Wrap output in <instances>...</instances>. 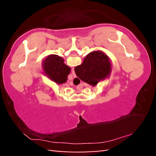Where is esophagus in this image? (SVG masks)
Returning a JSON list of instances; mask_svg holds the SVG:
<instances>
[{
	"instance_id": "1",
	"label": "esophagus",
	"mask_w": 156,
	"mask_h": 156,
	"mask_svg": "<svg viewBox=\"0 0 156 156\" xmlns=\"http://www.w3.org/2000/svg\"><path fill=\"white\" fill-rule=\"evenodd\" d=\"M72 75H73V77H76V75L75 72H74V69H73V68H72Z\"/></svg>"
}]
</instances>
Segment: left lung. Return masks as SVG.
<instances>
[{
	"mask_svg": "<svg viewBox=\"0 0 156 156\" xmlns=\"http://www.w3.org/2000/svg\"><path fill=\"white\" fill-rule=\"evenodd\" d=\"M44 75L54 83L61 84L67 80L71 68L65 64L64 59L56 54L47 56L43 61Z\"/></svg>",
	"mask_w": 156,
	"mask_h": 156,
	"instance_id": "1",
	"label": "left lung"
}]
</instances>
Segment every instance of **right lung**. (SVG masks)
Here are the masks:
<instances>
[{
  "instance_id": "1",
  "label": "right lung",
  "mask_w": 156,
  "mask_h": 156,
  "mask_svg": "<svg viewBox=\"0 0 156 156\" xmlns=\"http://www.w3.org/2000/svg\"><path fill=\"white\" fill-rule=\"evenodd\" d=\"M82 81L95 87L99 82L109 78L112 66L109 56L101 51H94L84 58L83 63L74 68Z\"/></svg>"
}]
</instances>
